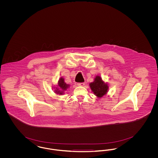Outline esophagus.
Segmentation results:
<instances>
[{"label":"esophagus","mask_w":158,"mask_h":158,"mask_svg":"<svg viewBox=\"0 0 158 158\" xmlns=\"http://www.w3.org/2000/svg\"><path fill=\"white\" fill-rule=\"evenodd\" d=\"M85 85V83H78L77 84V85L79 86H84Z\"/></svg>","instance_id":"1"}]
</instances>
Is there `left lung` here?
I'll return each mask as SVG.
<instances>
[{
  "instance_id": "1",
  "label": "left lung",
  "mask_w": 158,
  "mask_h": 158,
  "mask_svg": "<svg viewBox=\"0 0 158 158\" xmlns=\"http://www.w3.org/2000/svg\"><path fill=\"white\" fill-rule=\"evenodd\" d=\"M90 89L93 93L98 97L101 98L105 95L108 90V85L105 83L99 76H97L93 82L89 84Z\"/></svg>"
}]
</instances>
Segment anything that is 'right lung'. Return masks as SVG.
I'll use <instances>...</instances> for the list:
<instances>
[{"mask_svg":"<svg viewBox=\"0 0 158 158\" xmlns=\"http://www.w3.org/2000/svg\"><path fill=\"white\" fill-rule=\"evenodd\" d=\"M69 86H70L69 85L66 84V83L64 82V78L61 77L58 81L57 87L56 86V87H54L53 88H54V89H55L54 92L56 94L61 95L64 94V92L66 90Z\"/></svg>","mask_w":158,"mask_h":158,"instance_id":"add662e5","label":"right lung"}]
</instances>
